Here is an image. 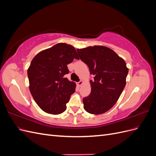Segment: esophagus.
<instances>
[{"label": "esophagus", "mask_w": 156, "mask_h": 156, "mask_svg": "<svg viewBox=\"0 0 156 156\" xmlns=\"http://www.w3.org/2000/svg\"><path fill=\"white\" fill-rule=\"evenodd\" d=\"M83 81H82V80H81V81H80L79 82H78L77 83V86L78 87H81V85H82V84H83Z\"/></svg>", "instance_id": "esophagus-1"}]
</instances>
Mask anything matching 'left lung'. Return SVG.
<instances>
[{"label":"left lung","mask_w":156,"mask_h":156,"mask_svg":"<svg viewBox=\"0 0 156 156\" xmlns=\"http://www.w3.org/2000/svg\"><path fill=\"white\" fill-rule=\"evenodd\" d=\"M77 51L94 75L90 81V94L83 100L84 109L93 115L105 113L116 103L126 86L129 71L126 62L105 46H90Z\"/></svg>","instance_id":"left-lung-1"}]
</instances>
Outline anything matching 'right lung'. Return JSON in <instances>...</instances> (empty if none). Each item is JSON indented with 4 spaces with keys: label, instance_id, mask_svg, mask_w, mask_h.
I'll list each match as a JSON object with an SVG mask.
<instances>
[{
    "label": "right lung",
    "instance_id": "1",
    "mask_svg": "<svg viewBox=\"0 0 156 156\" xmlns=\"http://www.w3.org/2000/svg\"><path fill=\"white\" fill-rule=\"evenodd\" d=\"M79 59L76 50L65 43L56 44L37 53L27 70L29 89L41 110L58 115L66 109V103L75 91L76 84L64 77L67 65Z\"/></svg>",
    "mask_w": 156,
    "mask_h": 156
}]
</instances>
